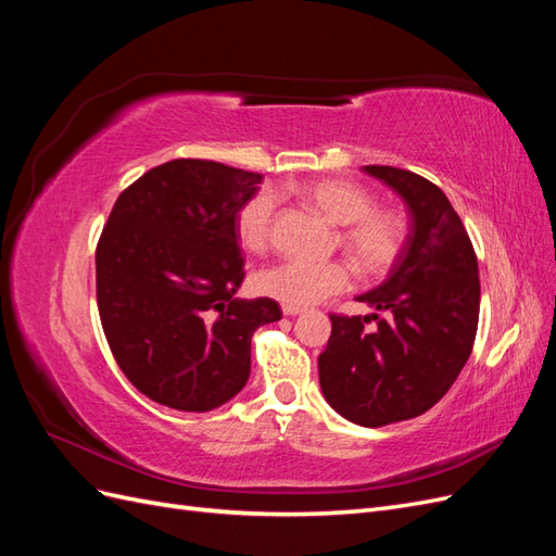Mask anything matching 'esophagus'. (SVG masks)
Instances as JSON below:
<instances>
[{"instance_id":"obj_1","label":"esophagus","mask_w":556,"mask_h":556,"mask_svg":"<svg viewBox=\"0 0 556 556\" xmlns=\"http://www.w3.org/2000/svg\"><path fill=\"white\" fill-rule=\"evenodd\" d=\"M299 313H304V308H299V306H282V315H299Z\"/></svg>"}]
</instances>
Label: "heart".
Instances as JSON below:
<instances>
[{
    "label": "heart",
    "instance_id": "1",
    "mask_svg": "<svg viewBox=\"0 0 556 556\" xmlns=\"http://www.w3.org/2000/svg\"><path fill=\"white\" fill-rule=\"evenodd\" d=\"M301 197L343 225L341 241L364 274L380 276L399 260L406 225L392 208H374V197L362 185L348 180H313L301 188ZM278 197L271 190L252 194L237 215L239 241L250 252H264L274 239ZM257 292L285 306H313L352 288V268L343 262H280L268 266L255 280Z\"/></svg>",
    "mask_w": 556,
    "mask_h": 556
}]
</instances>
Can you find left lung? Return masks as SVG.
I'll return each instance as SVG.
<instances>
[{"label": "left lung", "instance_id": "obj_1", "mask_svg": "<svg viewBox=\"0 0 556 556\" xmlns=\"http://www.w3.org/2000/svg\"><path fill=\"white\" fill-rule=\"evenodd\" d=\"M408 204L410 233L390 276L357 296L371 315L331 313L317 359L329 406L362 427L427 413L457 380L473 350L480 315L478 257L439 185L396 166H364ZM387 312V318L379 313ZM374 316L379 329H363Z\"/></svg>", "mask_w": 556, "mask_h": 556}]
</instances>
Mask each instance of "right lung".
Returning <instances> with one entry per match:
<instances>
[{"mask_svg":"<svg viewBox=\"0 0 556 556\" xmlns=\"http://www.w3.org/2000/svg\"><path fill=\"white\" fill-rule=\"evenodd\" d=\"M262 174L172 160L121 192L97 243V308L127 380L162 406L206 413L250 376L274 299H237L245 278L237 215Z\"/></svg>","mask_w":556,"mask_h":556,"instance_id":"obj_1","label":"right lung"}]
</instances>
